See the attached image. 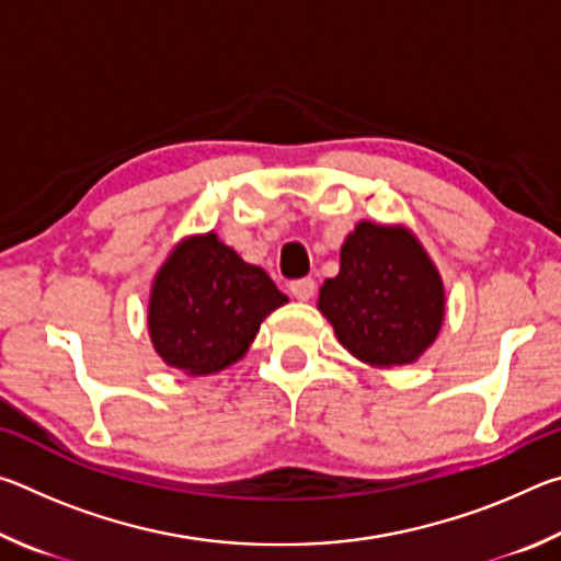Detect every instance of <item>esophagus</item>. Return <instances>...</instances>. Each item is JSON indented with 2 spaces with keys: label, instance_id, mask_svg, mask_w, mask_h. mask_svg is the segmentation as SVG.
<instances>
[{
  "label": "esophagus",
  "instance_id": "34e87169",
  "mask_svg": "<svg viewBox=\"0 0 561 561\" xmlns=\"http://www.w3.org/2000/svg\"><path fill=\"white\" fill-rule=\"evenodd\" d=\"M289 291L294 294V299H299V301H309L311 297H314V291H317V282L311 279V277L297 279V282H291V284H289Z\"/></svg>",
  "mask_w": 561,
  "mask_h": 561
}]
</instances>
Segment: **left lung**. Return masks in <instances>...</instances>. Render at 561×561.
Listing matches in <instances>:
<instances>
[{
    "label": "left lung",
    "mask_w": 561,
    "mask_h": 561,
    "mask_svg": "<svg viewBox=\"0 0 561 561\" xmlns=\"http://www.w3.org/2000/svg\"><path fill=\"white\" fill-rule=\"evenodd\" d=\"M319 311L364 364H413L443 327V279L411 230L358 222L339 274L319 289Z\"/></svg>",
    "instance_id": "1"
}]
</instances>
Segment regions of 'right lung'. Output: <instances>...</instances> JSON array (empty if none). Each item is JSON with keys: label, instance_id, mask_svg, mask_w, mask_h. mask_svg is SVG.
I'll return each mask as SVG.
<instances>
[{"label": "right lung", "instance_id": "1", "mask_svg": "<svg viewBox=\"0 0 561 561\" xmlns=\"http://www.w3.org/2000/svg\"><path fill=\"white\" fill-rule=\"evenodd\" d=\"M287 297L215 232L180 242L156 274L148 331L158 356L187 376L217 374L247 354Z\"/></svg>", "mask_w": 561, "mask_h": 561}]
</instances>
